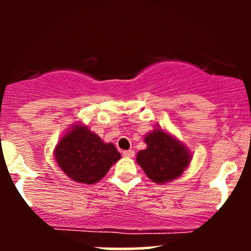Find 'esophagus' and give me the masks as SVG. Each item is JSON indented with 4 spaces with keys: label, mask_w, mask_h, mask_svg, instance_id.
Listing matches in <instances>:
<instances>
[{
    "label": "esophagus",
    "mask_w": 251,
    "mask_h": 251,
    "mask_svg": "<svg viewBox=\"0 0 251 251\" xmlns=\"http://www.w3.org/2000/svg\"><path fill=\"white\" fill-rule=\"evenodd\" d=\"M123 155L126 156V158H133L135 156V151L132 149H128V151H124Z\"/></svg>",
    "instance_id": "esophagus-1"
}]
</instances>
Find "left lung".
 <instances>
[{"mask_svg": "<svg viewBox=\"0 0 251 251\" xmlns=\"http://www.w3.org/2000/svg\"><path fill=\"white\" fill-rule=\"evenodd\" d=\"M147 148L137 153L138 165L155 183H166L181 176L189 166L192 155L187 147L161 128L144 137Z\"/></svg>", "mask_w": 251, "mask_h": 251, "instance_id": "1", "label": "left lung"}]
</instances>
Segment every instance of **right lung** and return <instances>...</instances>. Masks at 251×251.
<instances>
[{
  "label": "right lung",
  "mask_w": 251,
  "mask_h": 251,
  "mask_svg": "<svg viewBox=\"0 0 251 251\" xmlns=\"http://www.w3.org/2000/svg\"><path fill=\"white\" fill-rule=\"evenodd\" d=\"M58 166L78 183L92 184L107 175L121 158L113 143H105L87 126L75 124L54 148Z\"/></svg>",
  "instance_id": "add662e5"
}]
</instances>
